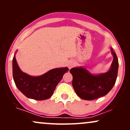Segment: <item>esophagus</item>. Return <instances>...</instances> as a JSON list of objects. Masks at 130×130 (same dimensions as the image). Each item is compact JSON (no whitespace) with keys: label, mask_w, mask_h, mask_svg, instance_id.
<instances>
[{"label":"esophagus","mask_w":130,"mask_h":130,"mask_svg":"<svg viewBox=\"0 0 130 130\" xmlns=\"http://www.w3.org/2000/svg\"><path fill=\"white\" fill-rule=\"evenodd\" d=\"M74 65V63L73 62H70L69 63H68V67L69 68V69H71Z\"/></svg>","instance_id":"1"}]
</instances>
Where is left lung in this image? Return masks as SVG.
<instances>
[{
    "instance_id": "1",
    "label": "left lung",
    "mask_w": 130,
    "mask_h": 130,
    "mask_svg": "<svg viewBox=\"0 0 130 130\" xmlns=\"http://www.w3.org/2000/svg\"><path fill=\"white\" fill-rule=\"evenodd\" d=\"M113 60L107 72L92 74L84 67L70 70L72 86L77 96L86 100H93L108 94L114 87L117 77L119 62L116 54L111 48Z\"/></svg>"
}]
</instances>
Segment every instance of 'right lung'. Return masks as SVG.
<instances>
[{
    "label": "right lung",
    "mask_w": 130,
    "mask_h": 130,
    "mask_svg": "<svg viewBox=\"0 0 130 130\" xmlns=\"http://www.w3.org/2000/svg\"><path fill=\"white\" fill-rule=\"evenodd\" d=\"M13 59V76L18 89L26 97L35 100H44L53 95L57 85L63 74L68 71L67 67L54 68L40 76H30L19 68L16 59Z\"/></svg>",
    "instance_id": "add662e5"
}]
</instances>
